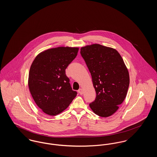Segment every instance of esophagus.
<instances>
[{"mask_svg": "<svg viewBox=\"0 0 157 157\" xmlns=\"http://www.w3.org/2000/svg\"><path fill=\"white\" fill-rule=\"evenodd\" d=\"M78 92H79L81 95H82V94H83V90H82V88H80L79 90H78Z\"/></svg>", "mask_w": 157, "mask_h": 157, "instance_id": "esophagus-1", "label": "esophagus"}]
</instances>
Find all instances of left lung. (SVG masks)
<instances>
[{"mask_svg": "<svg viewBox=\"0 0 157 157\" xmlns=\"http://www.w3.org/2000/svg\"><path fill=\"white\" fill-rule=\"evenodd\" d=\"M81 54L97 94L90 108L98 116L108 117L118 109L127 96L129 85L127 67L116 49L103 45L83 46Z\"/></svg>", "mask_w": 157, "mask_h": 157, "instance_id": "1", "label": "left lung"}]
</instances>
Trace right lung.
I'll return each instance as SVG.
<instances>
[{
    "label": "right lung",
    "mask_w": 157,
    "mask_h": 157,
    "mask_svg": "<svg viewBox=\"0 0 157 157\" xmlns=\"http://www.w3.org/2000/svg\"><path fill=\"white\" fill-rule=\"evenodd\" d=\"M79 48L58 47L38 54L30 67L28 86L37 106L55 116L66 109L76 97L65 69L75 59Z\"/></svg>",
    "instance_id": "1"
}]
</instances>
